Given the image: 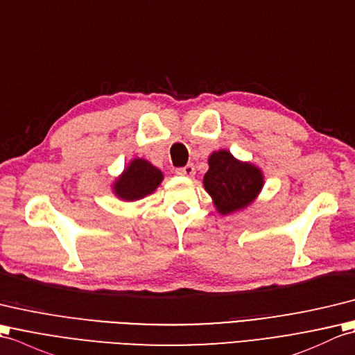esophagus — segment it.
<instances>
[{
  "label": "esophagus",
  "instance_id": "34e87169",
  "mask_svg": "<svg viewBox=\"0 0 355 355\" xmlns=\"http://www.w3.org/2000/svg\"><path fill=\"white\" fill-rule=\"evenodd\" d=\"M176 175L184 176V178H193L196 175V168L193 164H188L185 167H180L176 170Z\"/></svg>",
  "mask_w": 355,
  "mask_h": 355
}]
</instances>
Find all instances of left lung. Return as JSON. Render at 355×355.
I'll list each match as a JSON object with an SVG mask.
<instances>
[{
    "mask_svg": "<svg viewBox=\"0 0 355 355\" xmlns=\"http://www.w3.org/2000/svg\"><path fill=\"white\" fill-rule=\"evenodd\" d=\"M208 165L203 187L223 216L249 207L264 185L261 170L250 162L235 159L227 150L212 152Z\"/></svg>",
    "mask_w": 355,
    "mask_h": 355,
    "instance_id": "8db88e82",
    "label": "left lung"
}]
</instances>
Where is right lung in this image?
Here are the masks:
<instances>
[{
	"label": "right lung",
	"mask_w": 355,
	"mask_h": 355,
	"mask_svg": "<svg viewBox=\"0 0 355 355\" xmlns=\"http://www.w3.org/2000/svg\"><path fill=\"white\" fill-rule=\"evenodd\" d=\"M164 175L143 157H135L129 162L114 182V193L118 199L133 202L152 194L162 182Z\"/></svg>",
	"instance_id": "obj_1"
}]
</instances>
